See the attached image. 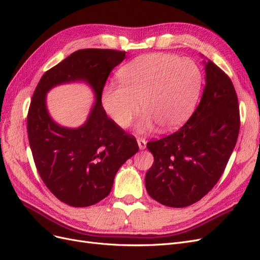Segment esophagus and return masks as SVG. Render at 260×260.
Masks as SVG:
<instances>
[{"mask_svg": "<svg viewBox=\"0 0 260 260\" xmlns=\"http://www.w3.org/2000/svg\"><path fill=\"white\" fill-rule=\"evenodd\" d=\"M138 144L140 149H144L146 147V140L143 138H139L138 139Z\"/></svg>", "mask_w": 260, "mask_h": 260, "instance_id": "1", "label": "esophagus"}]
</instances>
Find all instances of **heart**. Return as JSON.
Instances as JSON below:
<instances>
[{
    "label": "heart",
    "instance_id": "b5f03b06",
    "mask_svg": "<svg viewBox=\"0 0 260 260\" xmlns=\"http://www.w3.org/2000/svg\"><path fill=\"white\" fill-rule=\"evenodd\" d=\"M119 85L109 84L102 94L106 113L120 128H128L141 111L140 132L172 131L191 115L198 100L202 75L190 58L165 53L145 54L131 60L117 74Z\"/></svg>",
    "mask_w": 260,
    "mask_h": 260
}]
</instances>
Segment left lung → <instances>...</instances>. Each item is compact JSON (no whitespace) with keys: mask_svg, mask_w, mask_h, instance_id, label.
Returning <instances> with one entry per match:
<instances>
[{"mask_svg":"<svg viewBox=\"0 0 260 260\" xmlns=\"http://www.w3.org/2000/svg\"><path fill=\"white\" fill-rule=\"evenodd\" d=\"M199 106L182 127L146 147L154 164L145 175L148 195L168 207H186L216 185L240 131L239 101L233 83L210 59Z\"/></svg>","mask_w":260,"mask_h":260,"instance_id":"1","label":"left lung"}]
</instances>
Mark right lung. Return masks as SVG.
Here are the masks:
<instances>
[{"instance_id":"right-lung-1","label":"right lung","mask_w":260,"mask_h":260,"mask_svg":"<svg viewBox=\"0 0 260 260\" xmlns=\"http://www.w3.org/2000/svg\"><path fill=\"white\" fill-rule=\"evenodd\" d=\"M125 52L83 49L49 69L39 81L27 116V131L37 170L46 187L73 207H86L111 193L122 165L139 151L136 138L107 117L102 93L112 70ZM82 80L96 94L87 122L77 129L55 124L46 109V93L53 86Z\"/></svg>"}]
</instances>
